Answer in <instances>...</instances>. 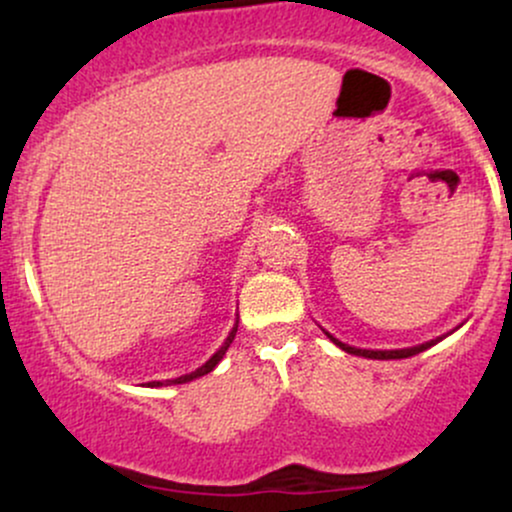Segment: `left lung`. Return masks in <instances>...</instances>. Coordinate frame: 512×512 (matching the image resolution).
<instances>
[{
    "instance_id": "left-lung-1",
    "label": "left lung",
    "mask_w": 512,
    "mask_h": 512,
    "mask_svg": "<svg viewBox=\"0 0 512 512\" xmlns=\"http://www.w3.org/2000/svg\"><path fill=\"white\" fill-rule=\"evenodd\" d=\"M327 337L332 339L334 344L339 346V349H344L346 354H354V356H366V358H380V361H390V358H409V356H416V354H421V351H426V349H431L433 344H438L440 339L443 337H438V339H431V342H426V344H419V346H411V349H392V351H370V349H356V346H349V344H342L339 342V339H334L332 334H327Z\"/></svg>"
}]
</instances>
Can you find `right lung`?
<instances>
[{
    "label": "right lung",
    "mask_w": 512,
    "mask_h": 512,
    "mask_svg": "<svg viewBox=\"0 0 512 512\" xmlns=\"http://www.w3.org/2000/svg\"><path fill=\"white\" fill-rule=\"evenodd\" d=\"M236 332H238V322H236V325H233V330H231V334H228V337H226V342H223L221 349L216 351V354L211 356L209 361L204 363L202 368L192 370V373H187V375H180V378H175V380H166V383H158V380H154V383H149V387H161V385H182V383H190V380H195V378H202V375L211 373V370L216 368V363H219L221 358H223V354H226V351H228V346H231L233 339H236Z\"/></svg>",
    "instance_id": "right-lung-1"
}]
</instances>
